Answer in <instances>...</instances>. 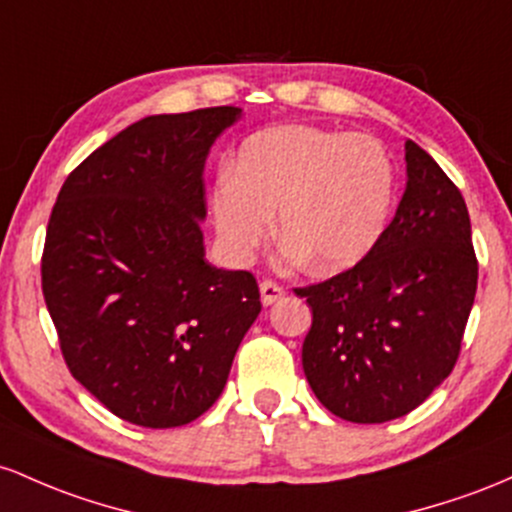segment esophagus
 Here are the masks:
<instances>
[{
  "label": "esophagus",
  "mask_w": 512,
  "mask_h": 512,
  "mask_svg": "<svg viewBox=\"0 0 512 512\" xmlns=\"http://www.w3.org/2000/svg\"><path fill=\"white\" fill-rule=\"evenodd\" d=\"M258 287H261V302L266 304V307H268V304H275L280 300V297L285 295L283 287H280L278 283H273V280H263V283Z\"/></svg>",
  "instance_id": "obj_1"
}]
</instances>
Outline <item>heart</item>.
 <instances>
[{
  "label": "heart",
  "instance_id": "1",
  "mask_svg": "<svg viewBox=\"0 0 512 512\" xmlns=\"http://www.w3.org/2000/svg\"><path fill=\"white\" fill-rule=\"evenodd\" d=\"M392 198L394 171L380 142L287 125L241 145L212 193V215L222 246L237 261L254 256L278 212V239L292 261L314 273H341L382 237Z\"/></svg>",
  "mask_w": 512,
  "mask_h": 512
}]
</instances>
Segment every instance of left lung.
Masks as SVG:
<instances>
[{
	"mask_svg": "<svg viewBox=\"0 0 512 512\" xmlns=\"http://www.w3.org/2000/svg\"><path fill=\"white\" fill-rule=\"evenodd\" d=\"M406 191L363 261L295 287L312 307L309 387L333 416L387 423L421 406L455 367L479 263L459 188L406 140Z\"/></svg>",
	"mask_w": 512,
	"mask_h": 512,
	"instance_id": "left-lung-1",
	"label": "left lung"
}]
</instances>
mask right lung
Listing matches in <instances>:
<instances>
[{
	"label": "right lung",
	"instance_id": "1",
	"mask_svg": "<svg viewBox=\"0 0 512 512\" xmlns=\"http://www.w3.org/2000/svg\"><path fill=\"white\" fill-rule=\"evenodd\" d=\"M241 116L217 106L149 116L62 183L40 258L62 358L123 421L176 428L225 389L261 312L249 271L205 261L203 166Z\"/></svg>",
	"mask_w": 512,
	"mask_h": 512
}]
</instances>
